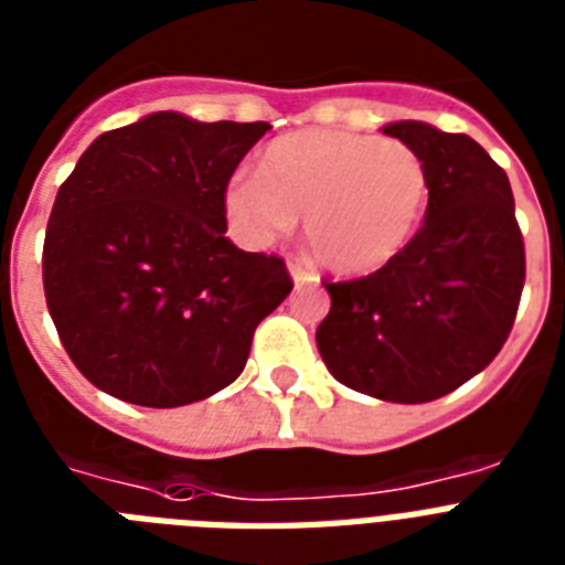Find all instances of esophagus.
<instances>
[{
  "label": "esophagus",
  "mask_w": 565,
  "mask_h": 565,
  "mask_svg": "<svg viewBox=\"0 0 565 565\" xmlns=\"http://www.w3.org/2000/svg\"><path fill=\"white\" fill-rule=\"evenodd\" d=\"M288 274L295 279V286H309V282H318V277L306 268L300 259H288Z\"/></svg>",
  "instance_id": "1"
}]
</instances>
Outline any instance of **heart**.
I'll return each mask as SVG.
<instances>
[{
  "instance_id": "heart-1",
  "label": "heart",
  "mask_w": 565,
  "mask_h": 565,
  "mask_svg": "<svg viewBox=\"0 0 565 565\" xmlns=\"http://www.w3.org/2000/svg\"><path fill=\"white\" fill-rule=\"evenodd\" d=\"M428 169L399 139L297 130L259 157V178L236 174L224 210L238 236L268 245L303 221L311 259L338 277L385 268L417 236Z\"/></svg>"
}]
</instances>
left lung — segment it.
Instances as JSON below:
<instances>
[{
  "mask_svg": "<svg viewBox=\"0 0 565 565\" xmlns=\"http://www.w3.org/2000/svg\"><path fill=\"white\" fill-rule=\"evenodd\" d=\"M423 157L428 206L403 254L327 282L318 350L341 385L385 403H431L499 355L525 286L511 180L467 134L426 121L382 128Z\"/></svg>",
  "mask_w": 565,
  "mask_h": 565,
  "instance_id": "1",
  "label": "left lung"
}]
</instances>
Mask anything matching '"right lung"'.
I'll return each mask as SVG.
<instances>
[{"instance_id":"right-lung-1","label":"right lung","mask_w":565,"mask_h":565,"mask_svg":"<svg viewBox=\"0 0 565 565\" xmlns=\"http://www.w3.org/2000/svg\"><path fill=\"white\" fill-rule=\"evenodd\" d=\"M268 121L151 113L63 180L43 245L46 306L75 367L125 403L178 408L236 382L286 262L230 242L224 189Z\"/></svg>"}]
</instances>
